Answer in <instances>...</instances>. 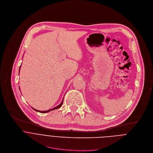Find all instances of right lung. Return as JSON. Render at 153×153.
Instances as JSON below:
<instances>
[{"mask_svg":"<svg viewBox=\"0 0 153 153\" xmlns=\"http://www.w3.org/2000/svg\"><path fill=\"white\" fill-rule=\"evenodd\" d=\"M20 68H21V66H20V68H19V72H20ZM19 88H20V87H19ZM63 100H64V98H63V100H62V102H61L58 105H57L56 107H54V108H52V109H50V110H46V111H40V110H36V109H35V108H33L35 111H38V112H40V113H48V112H49V111H52V110H55V109H58V108H59L62 105V104H63Z\"/></svg>","mask_w":153,"mask_h":153,"instance_id":"1","label":"right lung"}]
</instances>
